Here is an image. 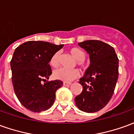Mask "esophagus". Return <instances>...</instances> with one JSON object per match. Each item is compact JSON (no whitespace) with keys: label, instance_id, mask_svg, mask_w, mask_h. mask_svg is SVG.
<instances>
[{"label":"esophagus","instance_id":"esophagus-1","mask_svg":"<svg viewBox=\"0 0 134 134\" xmlns=\"http://www.w3.org/2000/svg\"><path fill=\"white\" fill-rule=\"evenodd\" d=\"M63 85H64V86H70V85H71V82H63Z\"/></svg>","mask_w":134,"mask_h":134}]
</instances>
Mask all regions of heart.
I'll return each instance as SVG.
<instances>
[{"instance_id":"heart-1","label":"heart","mask_w":134,"mask_h":134,"mask_svg":"<svg viewBox=\"0 0 134 134\" xmlns=\"http://www.w3.org/2000/svg\"><path fill=\"white\" fill-rule=\"evenodd\" d=\"M69 52L71 54L74 58L77 60V64L82 68H85L86 64L85 62V59L86 57V53L84 51L78 47H72L69 49ZM60 61V53H54L50 59V64L54 67H58ZM54 77L59 80L64 82H71L75 79L77 78L80 76V72L77 69L68 70L65 68H59L56 70L53 73Z\"/></svg>"}]
</instances>
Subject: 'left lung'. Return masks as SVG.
<instances>
[{
    "label": "left lung",
    "instance_id": "obj_1",
    "mask_svg": "<svg viewBox=\"0 0 134 134\" xmlns=\"http://www.w3.org/2000/svg\"><path fill=\"white\" fill-rule=\"evenodd\" d=\"M90 54V65L80 80L82 91L75 98L84 112L95 113L108 103L118 77V58L113 47L98 40L79 43Z\"/></svg>",
    "mask_w": 134,
    "mask_h": 134
}]
</instances>
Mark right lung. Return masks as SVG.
Returning a JSON list of instances; mask_svg holds the SVG:
<instances>
[{
    "label": "right lung",
    "instance_id": "obj_1",
    "mask_svg": "<svg viewBox=\"0 0 134 134\" xmlns=\"http://www.w3.org/2000/svg\"><path fill=\"white\" fill-rule=\"evenodd\" d=\"M62 47L63 44L29 41L14 51L10 61L13 90L26 109L39 113L49 109L54 103L56 91L63 82L57 80L48 81L52 73L49 62Z\"/></svg>",
    "mask_w": 134,
    "mask_h": 134
}]
</instances>
